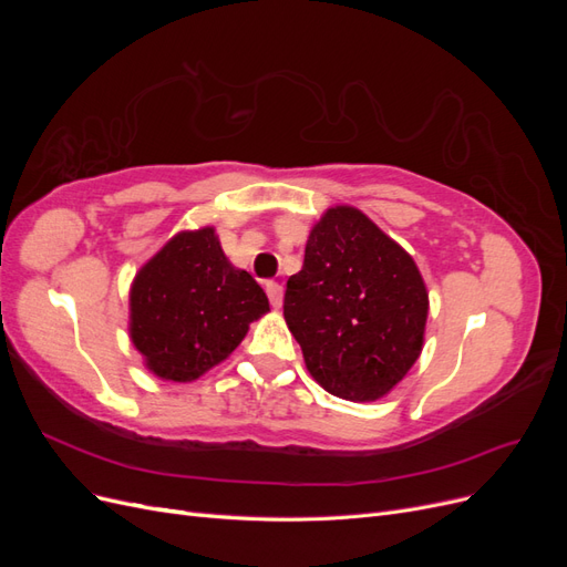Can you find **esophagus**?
Segmentation results:
<instances>
[{"label": "esophagus", "instance_id": "esophagus-1", "mask_svg": "<svg viewBox=\"0 0 567 567\" xmlns=\"http://www.w3.org/2000/svg\"><path fill=\"white\" fill-rule=\"evenodd\" d=\"M265 288H267V296H269V302H271L274 310H281V305H284V286L277 284V281H267Z\"/></svg>", "mask_w": 567, "mask_h": 567}]
</instances>
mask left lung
Instances as JSON below:
<instances>
[{"instance_id": "obj_1", "label": "left lung", "mask_w": 567, "mask_h": 567, "mask_svg": "<svg viewBox=\"0 0 567 567\" xmlns=\"http://www.w3.org/2000/svg\"><path fill=\"white\" fill-rule=\"evenodd\" d=\"M284 319L326 392L375 402L421 357L427 288L414 257L375 221L352 205H333L286 284Z\"/></svg>"}]
</instances>
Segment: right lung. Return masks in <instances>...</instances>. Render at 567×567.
<instances>
[{
    "label": "right lung",
    "mask_w": 567,
    "mask_h": 567,
    "mask_svg": "<svg viewBox=\"0 0 567 567\" xmlns=\"http://www.w3.org/2000/svg\"><path fill=\"white\" fill-rule=\"evenodd\" d=\"M269 300L234 267L215 227L175 234L130 288V340L161 381L192 383L241 346Z\"/></svg>",
    "instance_id": "add662e5"
}]
</instances>
